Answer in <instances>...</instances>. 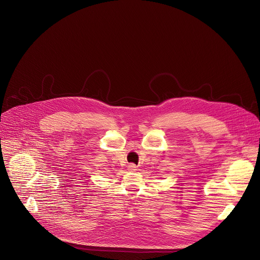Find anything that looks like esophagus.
Listing matches in <instances>:
<instances>
[{
	"instance_id": "obj_1",
	"label": "esophagus",
	"mask_w": 260,
	"mask_h": 260,
	"mask_svg": "<svg viewBox=\"0 0 260 260\" xmlns=\"http://www.w3.org/2000/svg\"><path fill=\"white\" fill-rule=\"evenodd\" d=\"M128 170L130 171H135L136 170V166L134 164H129L128 165Z\"/></svg>"
}]
</instances>
